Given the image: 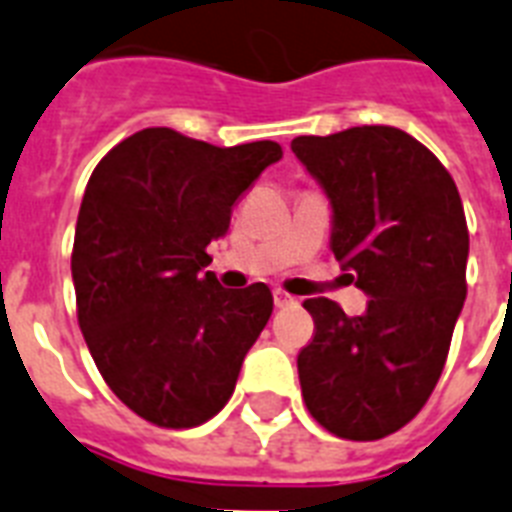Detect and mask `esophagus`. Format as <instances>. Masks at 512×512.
Returning a JSON list of instances; mask_svg holds the SVG:
<instances>
[{"label": "esophagus", "instance_id": "34e87169", "mask_svg": "<svg viewBox=\"0 0 512 512\" xmlns=\"http://www.w3.org/2000/svg\"><path fill=\"white\" fill-rule=\"evenodd\" d=\"M273 302H276V307H289L294 305V297L292 294L281 292V289H276V292H273Z\"/></svg>", "mask_w": 512, "mask_h": 512}]
</instances>
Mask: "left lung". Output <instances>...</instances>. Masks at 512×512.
<instances>
[{"label":"left lung","mask_w":512,"mask_h":512,"mask_svg":"<svg viewBox=\"0 0 512 512\" xmlns=\"http://www.w3.org/2000/svg\"><path fill=\"white\" fill-rule=\"evenodd\" d=\"M292 152L331 202L334 257L371 297L355 318L326 297L307 299L315 334L297 355L302 400L331 434L384 439L431 397L463 310L458 186L434 152L392 126L297 136Z\"/></svg>","instance_id":"left-lung-1"}]
</instances>
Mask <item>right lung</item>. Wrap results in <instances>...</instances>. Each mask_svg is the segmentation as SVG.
Returning a JSON list of instances; mask_svg holds the SVG:
<instances>
[{
    "mask_svg": "<svg viewBox=\"0 0 512 512\" xmlns=\"http://www.w3.org/2000/svg\"><path fill=\"white\" fill-rule=\"evenodd\" d=\"M276 141L213 147L144 128L91 173L73 242L78 326L115 397L162 429L210 421L273 313L265 284L223 289L207 244L270 162Z\"/></svg>",
    "mask_w": 512,
    "mask_h": 512,
    "instance_id": "add662e5",
    "label": "right lung"
}]
</instances>
